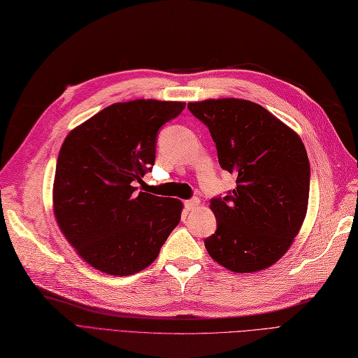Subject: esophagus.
Segmentation results:
<instances>
[{
  "instance_id": "obj_1",
  "label": "esophagus",
  "mask_w": 358,
  "mask_h": 358,
  "mask_svg": "<svg viewBox=\"0 0 358 358\" xmlns=\"http://www.w3.org/2000/svg\"><path fill=\"white\" fill-rule=\"evenodd\" d=\"M199 199L198 198H193V199H190V201H186L184 202V208H186L187 211H193V210H196L199 206Z\"/></svg>"
}]
</instances>
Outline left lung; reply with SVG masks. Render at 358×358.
I'll return each mask as SVG.
<instances>
[{
  "mask_svg": "<svg viewBox=\"0 0 358 358\" xmlns=\"http://www.w3.org/2000/svg\"><path fill=\"white\" fill-rule=\"evenodd\" d=\"M187 108L210 129L218 164L236 177L232 192L210 202L217 230L205 239L206 251L236 273L272 266L306 217L310 168L301 136L247 99H206Z\"/></svg>",
  "mask_w": 358,
  "mask_h": 358,
  "instance_id": "left-lung-1",
  "label": "left lung"
}]
</instances>
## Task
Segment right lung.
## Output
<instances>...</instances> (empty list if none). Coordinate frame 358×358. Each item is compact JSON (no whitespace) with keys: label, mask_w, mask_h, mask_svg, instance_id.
<instances>
[{"label":"right lung","mask_w":358,"mask_h":358,"mask_svg":"<svg viewBox=\"0 0 358 358\" xmlns=\"http://www.w3.org/2000/svg\"><path fill=\"white\" fill-rule=\"evenodd\" d=\"M184 107L178 101L116 102L66 135L56 162L53 213L92 268L114 276L145 269L180 223L181 201L136 193L134 182L155 165L160 126Z\"/></svg>","instance_id":"obj_1"}]
</instances>
